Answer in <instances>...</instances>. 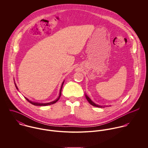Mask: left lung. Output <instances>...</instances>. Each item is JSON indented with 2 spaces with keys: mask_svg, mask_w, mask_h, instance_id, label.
Returning a JSON list of instances; mask_svg holds the SVG:
<instances>
[{
  "mask_svg": "<svg viewBox=\"0 0 148 148\" xmlns=\"http://www.w3.org/2000/svg\"><path fill=\"white\" fill-rule=\"evenodd\" d=\"M85 97H86V100H88V102L89 103V104H91L92 106H96V107H98V108H104V107H106V106H99V105H97V104H96L95 103H93V102L89 99V97L86 95H85Z\"/></svg>",
  "mask_w": 148,
  "mask_h": 148,
  "instance_id": "1",
  "label": "left lung"
}]
</instances>
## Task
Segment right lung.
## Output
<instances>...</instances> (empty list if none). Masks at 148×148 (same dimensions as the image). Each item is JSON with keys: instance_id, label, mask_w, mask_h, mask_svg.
Returning a JSON list of instances; mask_svg holds the SVG:
<instances>
[{"instance_id": "right-lung-1", "label": "right lung", "mask_w": 148, "mask_h": 148, "mask_svg": "<svg viewBox=\"0 0 148 148\" xmlns=\"http://www.w3.org/2000/svg\"><path fill=\"white\" fill-rule=\"evenodd\" d=\"M63 82V83H62V86H61V88H60V93H59V97H58V99H56V100H55V101H52V102H50V103H35V102H33V101H30V100H29L27 98H26V97H25V99L29 103H31V104H33V105H34V106H50V105H51V104H55V103H56L59 100V99H60V96H61V95H62V87H63V85L64 84ZM15 86H16V89H18V87H17V86H16V83H15Z\"/></svg>"}]
</instances>
